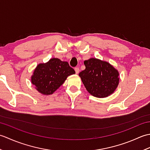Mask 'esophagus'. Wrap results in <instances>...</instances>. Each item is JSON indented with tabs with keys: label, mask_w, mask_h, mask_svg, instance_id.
Segmentation results:
<instances>
[{
	"label": "esophagus",
	"mask_w": 150,
	"mask_h": 150,
	"mask_svg": "<svg viewBox=\"0 0 150 150\" xmlns=\"http://www.w3.org/2000/svg\"><path fill=\"white\" fill-rule=\"evenodd\" d=\"M79 70H80V69H79V67H76V68H75V72H76V73H77H77H79Z\"/></svg>",
	"instance_id": "esophagus-1"
}]
</instances>
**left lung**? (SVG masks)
<instances>
[{
    "label": "left lung",
    "mask_w": 150,
    "mask_h": 150,
    "mask_svg": "<svg viewBox=\"0 0 150 150\" xmlns=\"http://www.w3.org/2000/svg\"><path fill=\"white\" fill-rule=\"evenodd\" d=\"M84 64L86 69L79 75L89 93L98 98L112 94L119 84V71L109 62L95 58L85 60Z\"/></svg>",
    "instance_id": "1"
}]
</instances>
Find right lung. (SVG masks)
<instances>
[{"label": "right lung", "instance_id": "obj_1", "mask_svg": "<svg viewBox=\"0 0 150 150\" xmlns=\"http://www.w3.org/2000/svg\"><path fill=\"white\" fill-rule=\"evenodd\" d=\"M75 71L68 62L57 58L51 59L46 63L39 64L31 76V83L43 95L53 94L61 86L68 76Z\"/></svg>", "mask_w": 150, "mask_h": 150}]
</instances>
